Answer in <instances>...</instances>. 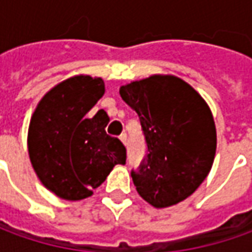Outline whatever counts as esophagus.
I'll list each match as a JSON object with an SVG mask.
<instances>
[{"mask_svg": "<svg viewBox=\"0 0 252 252\" xmlns=\"http://www.w3.org/2000/svg\"><path fill=\"white\" fill-rule=\"evenodd\" d=\"M119 139H121V141L123 143V144H126V143H127V136H126V133L121 134V137H119Z\"/></svg>", "mask_w": 252, "mask_h": 252, "instance_id": "34e87169", "label": "esophagus"}]
</instances>
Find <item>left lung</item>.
Masks as SVG:
<instances>
[{"mask_svg":"<svg viewBox=\"0 0 252 252\" xmlns=\"http://www.w3.org/2000/svg\"><path fill=\"white\" fill-rule=\"evenodd\" d=\"M137 112L147 157L131 171L139 195L157 209L189 198L206 179L216 154V126L206 101L175 75L154 74L122 85Z\"/></svg>","mask_w":252,"mask_h":252,"instance_id":"8db88e82","label":"left lung"}]
</instances>
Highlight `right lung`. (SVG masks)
I'll return each mask as SVG.
<instances>
[{
    "label": "right lung",
    "mask_w": 252,
    "mask_h": 252,
    "mask_svg": "<svg viewBox=\"0 0 252 252\" xmlns=\"http://www.w3.org/2000/svg\"><path fill=\"white\" fill-rule=\"evenodd\" d=\"M103 94L102 78L74 75L46 92L31 118L29 158L37 178L59 198H90L116 164H126L125 146L105 131L106 112L87 116Z\"/></svg>",
    "instance_id": "add662e5"
}]
</instances>
